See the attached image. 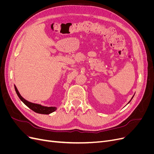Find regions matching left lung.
<instances>
[{
	"label": "left lung",
	"instance_id": "left-lung-1",
	"mask_svg": "<svg viewBox=\"0 0 154 154\" xmlns=\"http://www.w3.org/2000/svg\"><path fill=\"white\" fill-rule=\"evenodd\" d=\"M133 97H134V96H133ZM133 97H132V98H133ZM130 101H131V100H130ZM130 101H129V102H130ZM129 102H128V103H129Z\"/></svg>",
	"mask_w": 154,
	"mask_h": 154
}]
</instances>
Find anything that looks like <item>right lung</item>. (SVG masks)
Masks as SVG:
<instances>
[{"label":"right lung","instance_id":"obj_1","mask_svg":"<svg viewBox=\"0 0 154 154\" xmlns=\"http://www.w3.org/2000/svg\"><path fill=\"white\" fill-rule=\"evenodd\" d=\"M15 89L17 92V94L18 95V97H19V98L20 99V100L23 102V103H24L27 106H28L30 109L33 110L36 113L42 114H49L53 112L54 111L57 110V108H56V107H48V106H42L38 104L31 103V102L27 101L25 99L23 98V97L20 96V93L18 92L15 85Z\"/></svg>","mask_w":154,"mask_h":154}]
</instances>
